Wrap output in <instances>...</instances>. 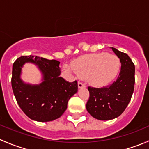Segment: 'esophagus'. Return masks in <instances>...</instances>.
<instances>
[{"instance_id": "34e87169", "label": "esophagus", "mask_w": 149, "mask_h": 149, "mask_svg": "<svg viewBox=\"0 0 149 149\" xmlns=\"http://www.w3.org/2000/svg\"><path fill=\"white\" fill-rule=\"evenodd\" d=\"M78 87H79V88H85L86 86L85 84L82 83V82L79 81V83H78Z\"/></svg>"}]
</instances>
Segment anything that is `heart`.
Instances as JSON below:
<instances>
[{
  "label": "heart",
  "mask_w": 149,
  "mask_h": 149,
  "mask_svg": "<svg viewBox=\"0 0 149 149\" xmlns=\"http://www.w3.org/2000/svg\"><path fill=\"white\" fill-rule=\"evenodd\" d=\"M120 68V61L116 55L100 52L80 57L68 68L80 77L88 78L91 85L102 87L115 79Z\"/></svg>",
  "instance_id": "1"
}]
</instances>
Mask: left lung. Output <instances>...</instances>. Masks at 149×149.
I'll list each match as a JSON object with an SVG mask.
<instances>
[{"label":"left lung","mask_w":149,"mask_h":149,"mask_svg":"<svg viewBox=\"0 0 149 149\" xmlns=\"http://www.w3.org/2000/svg\"><path fill=\"white\" fill-rule=\"evenodd\" d=\"M110 48L121 63L118 79L102 88L88 87L90 95L86 105V110L100 120H109L119 117L128 105L134 90V64L127 54L116 48Z\"/></svg>","instance_id":"1"}]
</instances>
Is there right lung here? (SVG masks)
Listing matches in <instances>:
<instances>
[{
	"instance_id": "1",
	"label": "right lung",
	"mask_w": 149,
	"mask_h": 149,
	"mask_svg": "<svg viewBox=\"0 0 149 149\" xmlns=\"http://www.w3.org/2000/svg\"><path fill=\"white\" fill-rule=\"evenodd\" d=\"M35 64L43 79L39 84L25 83L20 79L25 63ZM60 62L34 55L22 56L13 64L11 85L16 102L30 119L38 122L59 118L67 109L68 102L78 91L76 81L70 82L61 77Z\"/></svg>"
}]
</instances>
